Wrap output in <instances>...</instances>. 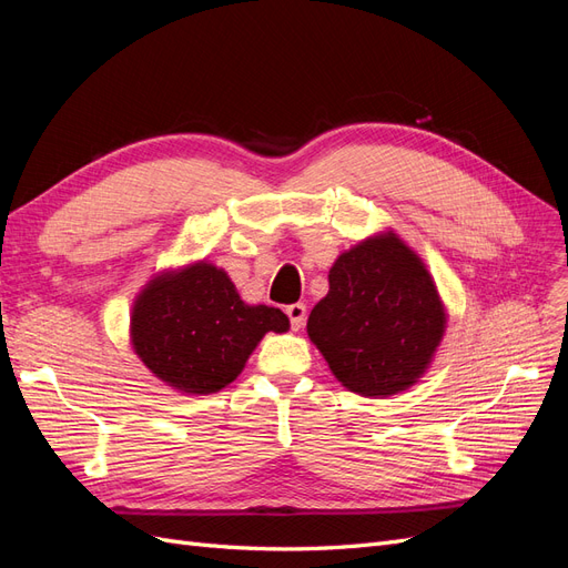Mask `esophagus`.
I'll use <instances>...</instances> for the list:
<instances>
[{"label": "esophagus", "mask_w": 568, "mask_h": 568, "mask_svg": "<svg viewBox=\"0 0 568 568\" xmlns=\"http://www.w3.org/2000/svg\"><path fill=\"white\" fill-rule=\"evenodd\" d=\"M286 315H288V322H291V329L298 332L301 326L305 324V315H307V311H305V305H303V303H294V305H288V307H286Z\"/></svg>", "instance_id": "obj_1"}]
</instances>
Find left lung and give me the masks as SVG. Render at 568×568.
<instances>
[{
	"instance_id": "left-lung-1",
	"label": "left lung",
	"mask_w": 568,
	"mask_h": 568,
	"mask_svg": "<svg viewBox=\"0 0 568 568\" xmlns=\"http://www.w3.org/2000/svg\"><path fill=\"white\" fill-rule=\"evenodd\" d=\"M445 322L422 257L398 234L384 232L336 257L329 294L307 317V336L348 390L388 398L419 382Z\"/></svg>"
}]
</instances>
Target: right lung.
Returning a JSON list of instances; mask_svg holds the SVG:
<instances>
[{"label":"right lung","instance_id":"obj_1","mask_svg":"<svg viewBox=\"0 0 568 568\" xmlns=\"http://www.w3.org/2000/svg\"><path fill=\"white\" fill-rule=\"evenodd\" d=\"M286 329L280 307L244 303L230 274L205 261L156 274L130 317L134 353L153 376L189 395L232 384L261 338Z\"/></svg>","mask_w":568,"mask_h":568}]
</instances>
